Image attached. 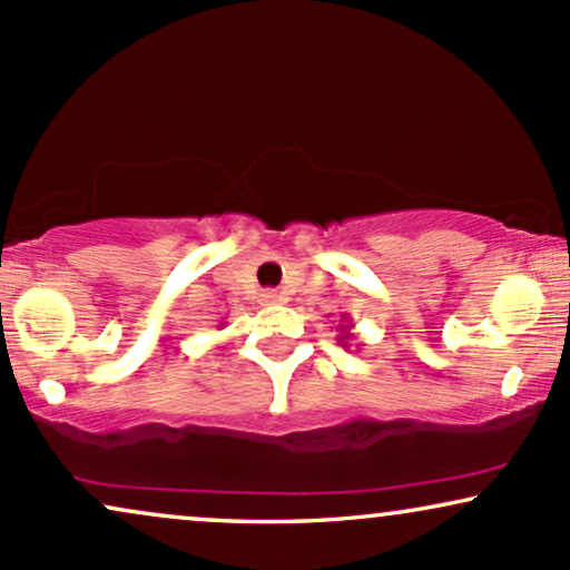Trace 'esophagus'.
Segmentation results:
<instances>
[{
  "instance_id": "obj_1",
  "label": "esophagus",
  "mask_w": 570,
  "mask_h": 570,
  "mask_svg": "<svg viewBox=\"0 0 570 570\" xmlns=\"http://www.w3.org/2000/svg\"><path fill=\"white\" fill-rule=\"evenodd\" d=\"M283 301V296H279L277 291H264L262 293V304H279Z\"/></svg>"
}]
</instances>
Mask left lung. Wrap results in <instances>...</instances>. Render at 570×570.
<instances>
[{"mask_svg":"<svg viewBox=\"0 0 570 570\" xmlns=\"http://www.w3.org/2000/svg\"><path fill=\"white\" fill-rule=\"evenodd\" d=\"M351 327H354V325H351V317H348V314H343L341 325H338V330H341L338 343L343 348H348V341H354V333H351Z\"/></svg>","mask_w":570,"mask_h":570,"instance_id":"left-lung-1","label":"left lung"}]
</instances>
